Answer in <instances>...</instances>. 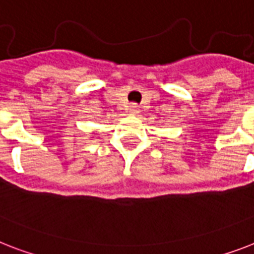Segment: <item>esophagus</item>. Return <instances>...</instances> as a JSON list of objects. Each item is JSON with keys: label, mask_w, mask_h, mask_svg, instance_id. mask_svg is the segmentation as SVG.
I'll return each mask as SVG.
<instances>
[{"label": "esophagus", "mask_w": 254, "mask_h": 254, "mask_svg": "<svg viewBox=\"0 0 254 254\" xmlns=\"http://www.w3.org/2000/svg\"><path fill=\"white\" fill-rule=\"evenodd\" d=\"M127 112H129V115H133V116L138 115V113H139V109H138L137 104H130V106H129V109H127Z\"/></svg>", "instance_id": "esophagus-1"}]
</instances>
